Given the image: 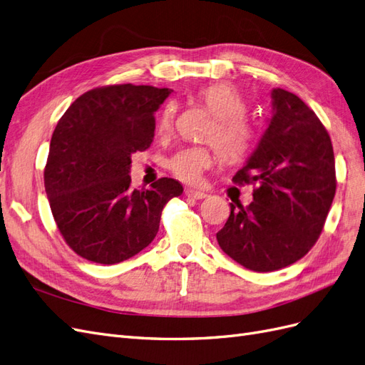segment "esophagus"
<instances>
[{"instance_id": "1", "label": "esophagus", "mask_w": 365, "mask_h": 365, "mask_svg": "<svg viewBox=\"0 0 365 365\" xmlns=\"http://www.w3.org/2000/svg\"><path fill=\"white\" fill-rule=\"evenodd\" d=\"M185 196L192 197V200H204V197H207V193H204L201 190H195V189H187Z\"/></svg>"}]
</instances>
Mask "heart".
Returning <instances> with one entry per match:
<instances>
[{
	"mask_svg": "<svg viewBox=\"0 0 365 365\" xmlns=\"http://www.w3.org/2000/svg\"><path fill=\"white\" fill-rule=\"evenodd\" d=\"M200 101L207 106L216 120L210 128L207 138L216 143L220 153L228 161H236L245 157L252 146L254 132L245 120V101L242 94L230 83H213L197 94ZM176 108L168 105L158 118L157 132L160 135H169L173 130ZM215 152L204 146H190L178 150L169 160V169L185 182H197L202 172L215 161Z\"/></svg>",
	"mask_w": 365,
	"mask_h": 365,
	"instance_id": "heart-1",
	"label": "heart"
}]
</instances>
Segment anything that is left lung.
<instances>
[{"instance_id": "8db88e82", "label": "left lung", "mask_w": 365, "mask_h": 365, "mask_svg": "<svg viewBox=\"0 0 365 365\" xmlns=\"http://www.w3.org/2000/svg\"><path fill=\"white\" fill-rule=\"evenodd\" d=\"M271 117L235 182H257L248 207L231 205L219 247L256 272L282 269L314 247L332 205V141L300 97L274 88Z\"/></svg>"}]
</instances>
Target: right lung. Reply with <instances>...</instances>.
Wrapping results in <instances>:
<instances>
[{
  "mask_svg": "<svg viewBox=\"0 0 365 365\" xmlns=\"http://www.w3.org/2000/svg\"><path fill=\"white\" fill-rule=\"evenodd\" d=\"M169 88L111 85L82 94L54 129L43 172L61 235L81 257L114 264L155 239L164 205L182 185L161 178L130 187V157L150 146Z\"/></svg>",
  "mask_w": 365,
  "mask_h": 365,
  "instance_id": "obj_1",
  "label": "right lung"
}]
</instances>
